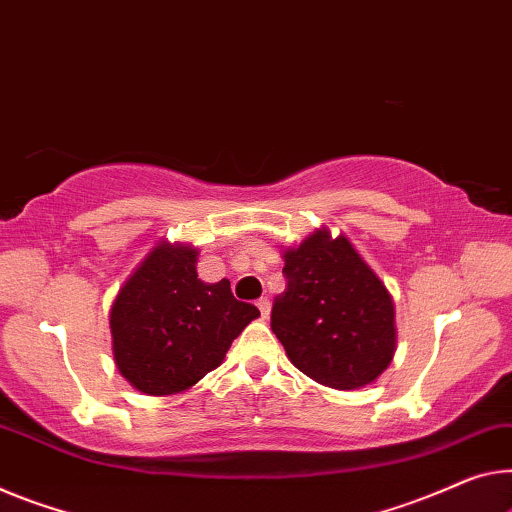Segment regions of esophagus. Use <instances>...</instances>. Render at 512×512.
<instances>
[{
	"instance_id": "obj_1",
	"label": "esophagus",
	"mask_w": 512,
	"mask_h": 512,
	"mask_svg": "<svg viewBox=\"0 0 512 512\" xmlns=\"http://www.w3.org/2000/svg\"><path fill=\"white\" fill-rule=\"evenodd\" d=\"M256 306H258V311H261L263 320L270 318V300H267V297H261V300L256 302Z\"/></svg>"
}]
</instances>
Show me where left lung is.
<instances>
[{"mask_svg": "<svg viewBox=\"0 0 512 512\" xmlns=\"http://www.w3.org/2000/svg\"><path fill=\"white\" fill-rule=\"evenodd\" d=\"M272 332L304 375L332 389L371 384L396 350L393 302L348 238L327 231L288 249Z\"/></svg>", "mask_w": 512, "mask_h": 512, "instance_id": "left-lung-1", "label": "left lung"}]
</instances>
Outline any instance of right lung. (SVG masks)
<instances>
[{"label":"right lung","instance_id":"obj_1","mask_svg":"<svg viewBox=\"0 0 512 512\" xmlns=\"http://www.w3.org/2000/svg\"><path fill=\"white\" fill-rule=\"evenodd\" d=\"M261 316L235 300L231 283L196 277V251L155 247L121 288L109 327L125 380L151 396H169L222 364L233 338Z\"/></svg>","mask_w":512,"mask_h":512}]
</instances>
